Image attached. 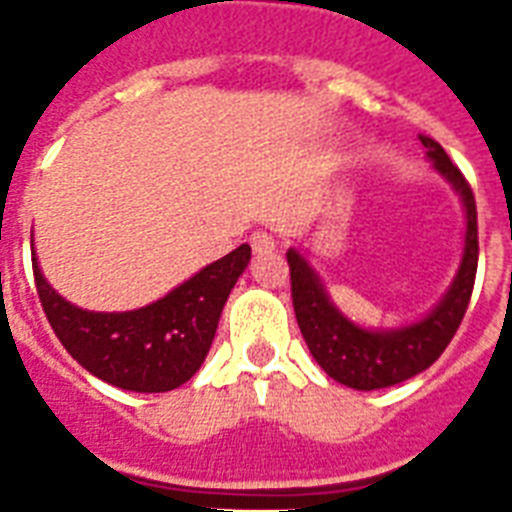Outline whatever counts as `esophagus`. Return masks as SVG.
<instances>
[{"label":"esophagus","instance_id":"obj_1","mask_svg":"<svg viewBox=\"0 0 512 512\" xmlns=\"http://www.w3.org/2000/svg\"><path fill=\"white\" fill-rule=\"evenodd\" d=\"M249 244H252V252H255V255H271L273 249H276V241H273V236H268L265 231L252 233Z\"/></svg>","mask_w":512,"mask_h":512}]
</instances>
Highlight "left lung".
Returning <instances> with one entry per match:
<instances>
[{"label":"left lung","mask_w":512,"mask_h":512,"mask_svg":"<svg viewBox=\"0 0 512 512\" xmlns=\"http://www.w3.org/2000/svg\"><path fill=\"white\" fill-rule=\"evenodd\" d=\"M420 140L428 148L433 170L452 185L465 212L460 268L441 300L422 319L390 329L361 327L337 308L311 260L295 247H289L287 252L292 303L308 350L332 380L353 390L390 388L425 372L452 342L473 295L478 268L476 199L468 180L454 167L444 148L428 135H420Z\"/></svg>","instance_id":"obj_1"}]
</instances>
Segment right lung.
I'll return each instance as SVG.
<instances>
[{"label":"right lung","instance_id":"add662e5","mask_svg":"<svg viewBox=\"0 0 512 512\" xmlns=\"http://www.w3.org/2000/svg\"><path fill=\"white\" fill-rule=\"evenodd\" d=\"M249 257V244H241L154 303L116 313L84 311L68 303L44 279L36 252L34 279L52 332L87 372L132 393H164L199 372L215 340L225 300Z\"/></svg>","mask_w":512,"mask_h":512}]
</instances>
